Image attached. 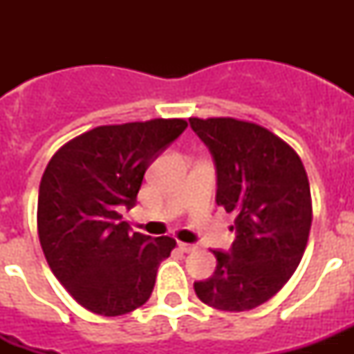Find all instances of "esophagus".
Segmentation results:
<instances>
[{
  "label": "esophagus",
  "instance_id": "1",
  "mask_svg": "<svg viewBox=\"0 0 354 354\" xmlns=\"http://www.w3.org/2000/svg\"><path fill=\"white\" fill-rule=\"evenodd\" d=\"M179 248H180V252L192 253V252H195V250L198 248V246H196V245H189V243H183V241H180V243H179Z\"/></svg>",
  "mask_w": 354,
  "mask_h": 354
}]
</instances>
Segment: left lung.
<instances>
[{
	"mask_svg": "<svg viewBox=\"0 0 354 354\" xmlns=\"http://www.w3.org/2000/svg\"><path fill=\"white\" fill-rule=\"evenodd\" d=\"M216 167V204L234 212L236 241L212 250L216 270L195 282L205 305L252 310L298 268L312 225L310 184L299 156L266 127L237 118H189Z\"/></svg>",
	"mask_w": 354,
	"mask_h": 354,
	"instance_id": "left-lung-1",
	"label": "left lung"
}]
</instances>
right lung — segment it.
<instances>
[{"label":"right lung","mask_w":354,"mask_h":354,"mask_svg":"<svg viewBox=\"0 0 354 354\" xmlns=\"http://www.w3.org/2000/svg\"><path fill=\"white\" fill-rule=\"evenodd\" d=\"M186 127L183 118L101 126L49 161L37 207L40 246L55 277L86 310L113 317L150 298L175 239L131 232L120 211L136 204L150 162Z\"/></svg>","instance_id":"1"}]
</instances>
